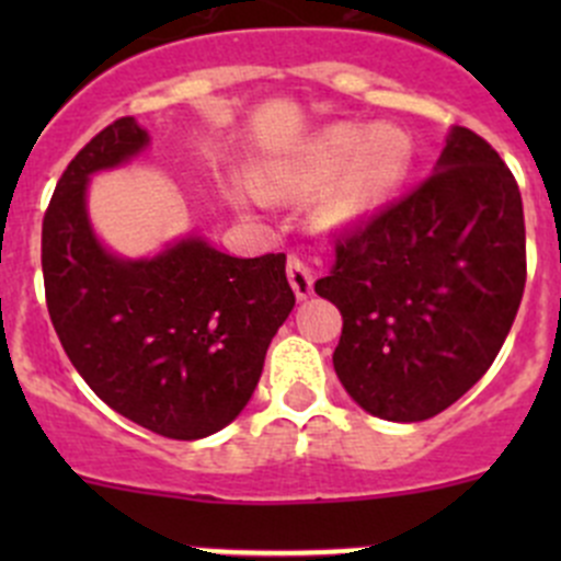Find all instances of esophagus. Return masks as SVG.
<instances>
[{
	"label": "esophagus",
	"instance_id": "1",
	"mask_svg": "<svg viewBox=\"0 0 561 561\" xmlns=\"http://www.w3.org/2000/svg\"><path fill=\"white\" fill-rule=\"evenodd\" d=\"M287 279H290L293 293H296L301 301L312 296V285H314L312 268H309V263H304L301 257H296V254L287 257Z\"/></svg>",
	"mask_w": 561,
	"mask_h": 561
}]
</instances>
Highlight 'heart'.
Listing matches in <instances>:
<instances>
[{
    "label": "heart",
    "instance_id": "b5f03b06",
    "mask_svg": "<svg viewBox=\"0 0 561 561\" xmlns=\"http://www.w3.org/2000/svg\"><path fill=\"white\" fill-rule=\"evenodd\" d=\"M412 140L396 124H333L317 133L290 171L271 181L274 192H307L333 180L320 203L325 228H350L380 211L404 184Z\"/></svg>",
    "mask_w": 561,
    "mask_h": 561
}]
</instances>
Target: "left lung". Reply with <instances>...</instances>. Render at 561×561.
<instances>
[{
  "label": "left lung",
  "mask_w": 561,
  "mask_h": 561,
  "mask_svg": "<svg viewBox=\"0 0 561 561\" xmlns=\"http://www.w3.org/2000/svg\"><path fill=\"white\" fill-rule=\"evenodd\" d=\"M524 285L516 179L480 135L454 127L423 184L339 236L314 293L342 312L333 369L355 404L417 423L489 371Z\"/></svg>",
  "instance_id": "1"
}]
</instances>
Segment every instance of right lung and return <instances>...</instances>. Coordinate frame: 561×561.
Listing matches in <instances>:
<instances>
[{
    "label": "right lung",
    "instance_id": "obj_1",
    "mask_svg": "<svg viewBox=\"0 0 561 561\" xmlns=\"http://www.w3.org/2000/svg\"><path fill=\"white\" fill-rule=\"evenodd\" d=\"M149 146L133 116L67 165L43 217L45 304L67 358L118 415L171 439H203L239 417L265 350L296 307L285 254L233 257L184 236L154 257L100 244L89 179Z\"/></svg>",
    "mask_w": 561,
    "mask_h": 561
}]
</instances>
